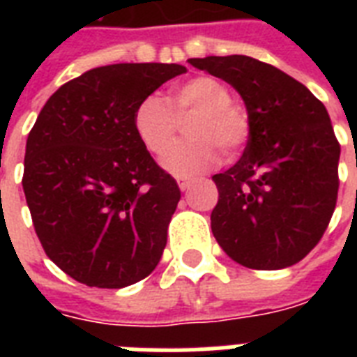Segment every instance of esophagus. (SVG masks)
Wrapping results in <instances>:
<instances>
[{
  "label": "esophagus",
  "mask_w": 357,
  "mask_h": 357,
  "mask_svg": "<svg viewBox=\"0 0 357 357\" xmlns=\"http://www.w3.org/2000/svg\"><path fill=\"white\" fill-rule=\"evenodd\" d=\"M178 185L181 190H187L190 187V179L189 178H178Z\"/></svg>",
  "instance_id": "obj_1"
}]
</instances>
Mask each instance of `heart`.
<instances>
[{
	"label": "heart",
	"mask_w": 357,
	"mask_h": 357,
	"mask_svg": "<svg viewBox=\"0 0 357 357\" xmlns=\"http://www.w3.org/2000/svg\"><path fill=\"white\" fill-rule=\"evenodd\" d=\"M190 116V119L188 116ZM188 118L185 132L191 139L172 149L178 132V120ZM133 129L144 150L162 159L165 168L178 176H190L213 167L218 150L234 155L248 144L252 133L248 111L231 100L222 81L198 75L178 83L168 100L148 94L133 113Z\"/></svg>",
	"instance_id": "heart-1"
}]
</instances>
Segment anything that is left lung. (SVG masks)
<instances>
[{
  "label": "left lung",
  "mask_w": 357,
  "mask_h": 357,
  "mask_svg": "<svg viewBox=\"0 0 357 357\" xmlns=\"http://www.w3.org/2000/svg\"><path fill=\"white\" fill-rule=\"evenodd\" d=\"M189 63L234 86L252 122L243 157L213 176L217 243L255 271L298 263L319 244L337 204L341 146L326 107L302 83L257 59Z\"/></svg>",
  "instance_id": "8db88e82"
}]
</instances>
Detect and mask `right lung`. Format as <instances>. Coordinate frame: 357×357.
<instances>
[{"instance_id":"1","label":"right lung","mask_w":357,"mask_h":357,"mask_svg":"<svg viewBox=\"0 0 357 357\" xmlns=\"http://www.w3.org/2000/svg\"><path fill=\"white\" fill-rule=\"evenodd\" d=\"M183 72L162 63L89 70L47 100L29 131L22 185L33 226L75 282L128 287L161 259L181 192L137 139L133 113Z\"/></svg>"}]
</instances>
